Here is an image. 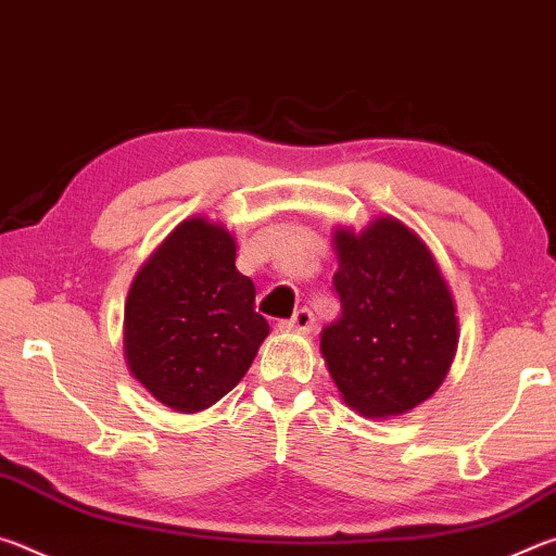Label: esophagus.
<instances>
[{
    "mask_svg": "<svg viewBox=\"0 0 556 556\" xmlns=\"http://www.w3.org/2000/svg\"><path fill=\"white\" fill-rule=\"evenodd\" d=\"M281 328H287V331H296V333H308L314 328V314L308 312V308H299L289 321L281 324Z\"/></svg>",
    "mask_w": 556,
    "mask_h": 556,
    "instance_id": "34e87169",
    "label": "esophagus"
}]
</instances>
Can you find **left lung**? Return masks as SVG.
Wrapping results in <instances>:
<instances>
[{
	"label": "left lung",
	"mask_w": 556,
	"mask_h": 556,
	"mask_svg": "<svg viewBox=\"0 0 556 556\" xmlns=\"http://www.w3.org/2000/svg\"><path fill=\"white\" fill-rule=\"evenodd\" d=\"M341 316L321 333L328 372L348 407L394 417L437 392L454 361V299L427 244L394 218L336 230Z\"/></svg>",
	"instance_id": "8db88e82"
}]
</instances>
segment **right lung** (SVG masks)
<instances>
[{
  "instance_id": "1",
  "label": "right lung",
  "mask_w": 556,
  "mask_h": 556,
  "mask_svg": "<svg viewBox=\"0 0 556 556\" xmlns=\"http://www.w3.org/2000/svg\"><path fill=\"white\" fill-rule=\"evenodd\" d=\"M235 248L223 225L184 220L131 281L127 365L166 407L191 414L225 397L269 333Z\"/></svg>"
}]
</instances>
